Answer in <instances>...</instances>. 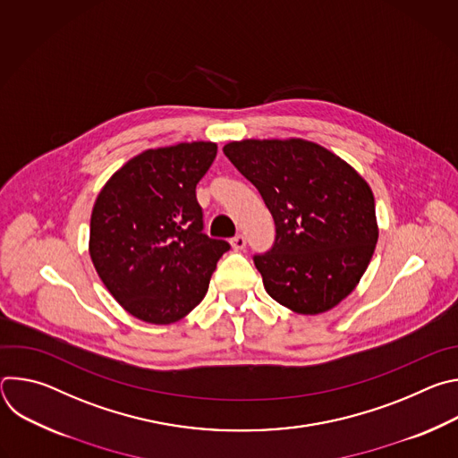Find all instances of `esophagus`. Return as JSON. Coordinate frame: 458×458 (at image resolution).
I'll return each mask as SVG.
<instances>
[{
	"instance_id": "1",
	"label": "esophagus",
	"mask_w": 458,
	"mask_h": 458,
	"mask_svg": "<svg viewBox=\"0 0 458 458\" xmlns=\"http://www.w3.org/2000/svg\"><path fill=\"white\" fill-rule=\"evenodd\" d=\"M230 244H232L233 250H242V248L246 246V237L239 233V235H235V237L230 241Z\"/></svg>"
}]
</instances>
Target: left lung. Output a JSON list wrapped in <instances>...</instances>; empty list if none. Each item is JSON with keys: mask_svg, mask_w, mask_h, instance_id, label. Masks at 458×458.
Returning <instances> with one entry per match:
<instances>
[{"mask_svg": "<svg viewBox=\"0 0 458 458\" xmlns=\"http://www.w3.org/2000/svg\"><path fill=\"white\" fill-rule=\"evenodd\" d=\"M223 152L276 221L272 250L253 255L268 295L302 315L337 306L359 284L378 239L369 184L306 140L232 141Z\"/></svg>", "mask_w": 458, "mask_h": 458, "instance_id": "8db88e82", "label": "left lung"}]
</instances>
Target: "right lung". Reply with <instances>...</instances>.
Listing matches in <instances>:
<instances>
[{"label": "right lung", "mask_w": 458, "mask_h": 458, "mask_svg": "<svg viewBox=\"0 0 458 458\" xmlns=\"http://www.w3.org/2000/svg\"><path fill=\"white\" fill-rule=\"evenodd\" d=\"M216 156L210 141L150 148L123 165L98 195L90 259L112 297L140 320L170 324L188 315L230 250L203 232L195 198Z\"/></svg>", "instance_id": "right-lung-1"}]
</instances>
